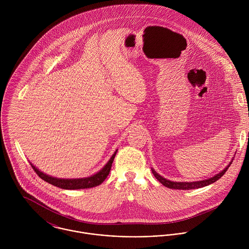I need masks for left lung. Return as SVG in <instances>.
Wrapping results in <instances>:
<instances>
[{"mask_svg":"<svg viewBox=\"0 0 249 249\" xmlns=\"http://www.w3.org/2000/svg\"><path fill=\"white\" fill-rule=\"evenodd\" d=\"M233 162V161H232ZM232 162H230V164L223 170L221 171L219 174H217L216 176H214L213 178H209V179H206V180H202V181H196V182H173V181H170V180H167L166 178H162L161 176H159L154 170L151 169V172L153 174V176L155 177V178L161 183L163 184L165 187H168L170 189H178V190H192V189H198V188H202L204 186H207V185H210L213 182H215L216 180H218L219 178H221L225 173L226 171L228 170V168L230 167V165L232 164Z\"/></svg>","mask_w":249,"mask_h":249,"instance_id":"1","label":"left lung"}]
</instances>
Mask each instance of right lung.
I'll list each match as a JSON object with an SVG mask.
<instances>
[{
  "label": "right lung",
  "instance_id": "add662e5",
  "mask_svg": "<svg viewBox=\"0 0 249 249\" xmlns=\"http://www.w3.org/2000/svg\"><path fill=\"white\" fill-rule=\"evenodd\" d=\"M118 150H116L114 152V154L112 155V157L110 158V160L108 161L107 165L105 166V168L100 171L99 173H97L96 175L90 177V178H78V179H61V178H52L50 176H47L45 174H43L42 172H40L37 168H36L34 165H32L34 171L37 174V176L41 179H43L44 181L56 186L58 188L61 189H65V190H79V189H89V188H93L96 186L101 185L106 179H107L111 167H112V163L114 161V158L116 156Z\"/></svg>",
  "mask_w": 249,
  "mask_h": 249
}]
</instances>
